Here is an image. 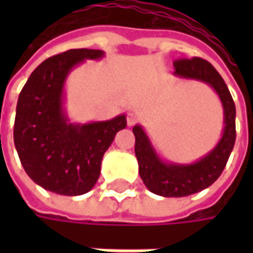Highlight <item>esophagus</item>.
<instances>
[{"label": "esophagus", "instance_id": "esophagus-1", "mask_svg": "<svg viewBox=\"0 0 253 253\" xmlns=\"http://www.w3.org/2000/svg\"><path fill=\"white\" fill-rule=\"evenodd\" d=\"M126 121L128 126H132V125L137 122V115H135V114H132V112H130V114H127Z\"/></svg>", "mask_w": 253, "mask_h": 253}]
</instances>
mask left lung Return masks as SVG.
<instances>
[{
	"instance_id": "8db88e82",
	"label": "left lung",
	"mask_w": 253,
	"mask_h": 253,
	"mask_svg": "<svg viewBox=\"0 0 253 253\" xmlns=\"http://www.w3.org/2000/svg\"><path fill=\"white\" fill-rule=\"evenodd\" d=\"M175 76L209 84L221 99L223 107L222 137L210 153L192 164H172L160 159L150 139L139 125L134 126L135 156L141 179L149 191L160 196L179 198L196 194L210 187L222 173L236 141V107L223 78L211 63L202 58L173 62Z\"/></svg>"
}]
</instances>
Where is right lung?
Listing matches in <instances>:
<instances>
[{
  "instance_id": "obj_1",
  "label": "right lung",
  "mask_w": 253,
  "mask_h": 253,
  "mask_svg": "<svg viewBox=\"0 0 253 253\" xmlns=\"http://www.w3.org/2000/svg\"><path fill=\"white\" fill-rule=\"evenodd\" d=\"M101 50L76 48L36 67L20 92L13 139L23 168L36 184L59 195H83L100 176L105 150L126 127V115L85 125L69 123L63 86L73 67L100 59Z\"/></svg>"
}]
</instances>
